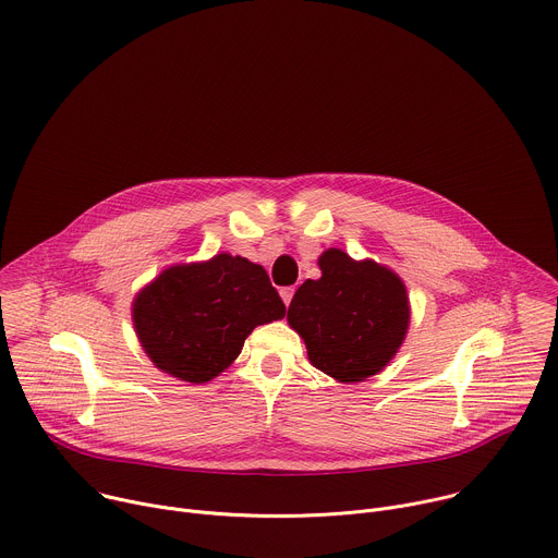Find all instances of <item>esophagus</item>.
<instances>
[{"label":"esophagus","instance_id":"34e87169","mask_svg":"<svg viewBox=\"0 0 558 558\" xmlns=\"http://www.w3.org/2000/svg\"><path fill=\"white\" fill-rule=\"evenodd\" d=\"M293 293H295V287H282V289H280V295H282V300H284V304H287V306L291 304Z\"/></svg>","mask_w":558,"mask_h":558}]
</instances>
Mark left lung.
<instances>
[{
	"instance_id": "8db88e82",
	"label": "left lung",
	"mask_w": 558,
	"mask_h": 558,
	"mask_svg": "<svg viewBox=\"0 0 558 558\" xmlns=\"http://www.w3.org/2000/svg\"><path fill=\"white\" fill-rule=\"evenodd\" d=\"M323 278L298 287L287 320L306 344L315 368L338 381L379 373L409 329L404 282L373 260L355 263L340 250L317 260Z\"/></svg>"
}]
</instances>
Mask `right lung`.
<instances>
[{
	"label": "right lung",
	"mask_w": 558,
	"mask_h": 558,
	"mask_svg": "<svg viewBox=\"0 0 558 558\" xmlns=\"http://www.w3.org/2000/svg\"><path fill=\"white\" fill-rule=\"evenodd\" d=\"M284 302L260 265L218 254L209 263L166 269L134 300L136 336L170 375L203 384L225 371L247 336L284 317Z\"/></svg>",
	"instance_id": "1"
}]
</instances>
